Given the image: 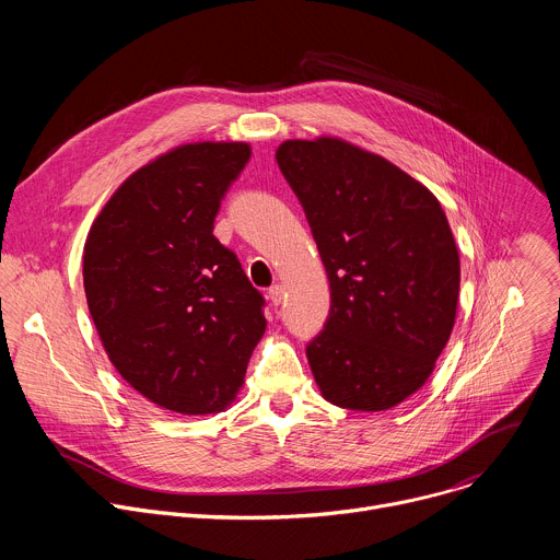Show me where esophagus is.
<instances>
[{
	"label": "esophagus",
	"instance_id": "1",
	"mask_svg": "<svg viewBox=\"0 0 560 560\" xmlns=\"http://www.w3.org/2000/svg\"><path fill=\"white\" fill-rule=\"evenodd\" d=\"M268 299L272 301V305H279L281 303V299H283V288L277 283V285H272L270 290H268Z\"/></svg>",
	"mask_w": 560,
	"mask_h": 560
}]
</instances>
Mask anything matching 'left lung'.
<instances>
[{
    "instance_id": "left-lung-1",
    "label": "left lung",
    "mask_w": 560,
    "mask_h": 560,
    "mask_svg": "<svg viewBox=\"0 0 560 560\" xmlns=\"http://www.w3.org/2000/svg\"><path fill=\"white\" fill-rule=\"evenodd\" d=\"M277 164L330 281V314L305 348L326 401L398 406L430 378L456 318L460 264L439 199L381 154L337 137L288 139Z\"/></svg>"
}]
</instances>
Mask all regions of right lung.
<instances>
[{
  "instance_id": "right-lung-1",
  "label": "right lung",
  "mask_w": 560,
  "mask_h": 560,
  "mask_svg": "<svg viewBox=\"0 0 560 560\" xmlns=\"http://www.w3.org/2000/svg\"><path fill=\"white\" fill-rule=\"evenodd\" d=\"M244 141L177 145L132 173L91 225L84 290L117 372L177 415L225 410L266 332L264 296L212 234Z\"/></svg>"
}]
</instances>
